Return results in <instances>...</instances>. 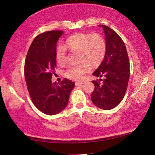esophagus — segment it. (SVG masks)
Returning <instances> with one entry per match:
<instances>
[{"instance_id":"obj_1","label":"esophagus","mask_w":155,"mask_h":155,"mask_svg":"<svg viewBox=\"0 0 155 155\" xmlns=\"http://www.w3.org/2000/svg\"><path fill=\"white\" fill-rule=\"evenodd\" d=\"M84 83H85L84 81H78V82H75V85L78 86L80 85H82V84H83Z\"/></svg>"}]
</instances>
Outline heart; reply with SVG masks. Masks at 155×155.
<instances>
[{"mask_svg":"<svg viewBox=\"0 0 155 155\" xmlns=\"http://www.w3.org/2000/svg\"><path fill=\"white\" fill-rule=\"evenodd\" d=\"M65 46L70 51H77L81 64L71 65L64 72L65 77L79 80L83 75L90 71V64L95 67L101 64L106 54L107 46L103 37L98 33H79L70 36L65 41ZM65 47L59 45L56 50V59L60 64L66 61Z\"/></svg>","mask_w":155,"mask_h":155,"instance_id":"heart-1","label":"heart"}]
</instances>
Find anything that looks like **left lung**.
Wrapping results in <instances>:
<instances>
[{
	"label": "left lung",
	"mask_w": 155,
	"mask_h": 155,
	"mask_svg": "<svg viewBox=\"0 0 155 155\" xmlns=\"http://www.w3.org/2000/svg\"><path fill=\"white\" fill-rule=\"evenodd\" d=\"M99 26L103 28L107 51L103 61L92 74L103 79L91 81L95 88L91 98L98 108L110 110L124 98L130 77V64L125 44L118 34L107 26Z\"/></svg>",
	"instance_id": "1"
}]
</instances>
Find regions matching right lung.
<instances>
[{"label":"right lung","instance_id":"obj_1","mask_svg":"<svg viewBox=\"0 0 155 155\" xmlns=\"http://www.w3.org/2000/svg\"><path fill=\"white\" fill-rule=\"evenodd\" d=\"M64 31L40 34L28 49L25 64V77L31 98L37 108L46 115L62 111L68 103L74 83L64 78L60 83L51 81L55 71L57 43Z\"/></svg>","mask_w":155,"mask_h":155}]
</instances>
